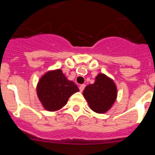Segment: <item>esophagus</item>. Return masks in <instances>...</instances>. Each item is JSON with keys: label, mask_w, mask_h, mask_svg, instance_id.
Wrapping results in <instances>:
<instances>
[{"label": "esophagus", "mask_w": 155, "mask_h": 155, "mask_svg": "<svg viewBox=\"0 0 155 155\" xmlns=\"http://www.w3.org/2000/svg\"><path fill=\"white\" fill-rule=\"evenodd\" d=\"M84 87H85V84H81L80 87H79V89H80L81 91H83V90L84 89Z\"/></svg>", "instance_id": "34e87169"}]
</instances>
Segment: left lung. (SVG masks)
Masks as SVG:
<instances>
[{
  "instance_id": "obj_1",
  "label": "left lung",
  "mask_w": 155,
  "mask_h": 155,
  "mask_svg": "<svg viewBox=\"0 0 155 155\" xmlns=\"http://www.w3.org/2000/svg\"><path fill=\"white\" fill-rule=\"evenodd\" d=\"M116 94L113 81L103 74H99L94 84L87 85L83 91V95L90 108L98 113H104L110 109L116 101Z\"/></svg>"
}]
</instances>
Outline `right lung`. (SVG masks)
<instances>
[{"instance_id":"obj_1","label":"right lung","mask_w":155,"mask_h":155,"mask_svg":"<svg viewBox=\"0 0 155 155\" xmlns=\"http://www.w3.org/2000/svg\"><path fill=\"white\" fill-rule=\"evenodd\" d=\"M78 87L68 81L61 70L50 71L42 77L37 86V94L45 109L56 111L67 104L71 94L78 91Z\"/></svg>"}]
</instances>
